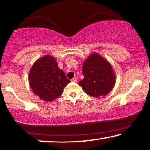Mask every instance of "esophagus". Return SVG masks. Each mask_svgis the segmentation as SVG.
Listing matches in <instances>:
<instances>
[{
  "mask_svg": "<svg viewBox=\"0 0 150 150\" xmlns=\"http://www.w3.org/2000/svg\"><path fill=\"white\" fill-rule=\"evenodd\" d=\"M76 81H77V80H76V79L75 77L71 79V82H73V83H76Z\"/></svg>",
  "mask_w": 150,
  "mask_h": 150,
  "instance_id": "34e87169",
  "label": "esophagus"
}]
</instances>
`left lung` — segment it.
I'll list each match as a JSON object with an SVG mask.
<instances>
[{"label": "left lung", "instance_id": "1", "mask_svg": "<svg viewBox=\"0 0 150 150\" xmlns=\"http://www.w3.org/2000/svg\"><path fill=\"white\" fill-rule=\"evenodd\" d=\"M84 79L79 82L84 91L93 97L106 96L115 83L111 65L97 53L88 57L83 66Z\"/></svg>", "mask_w": 150, "mask_h": 150}]
</instances>
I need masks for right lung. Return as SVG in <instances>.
Returning a JSON list of instances; mask_svg holds the SVG:
<instances>
[{
    "label": "right lung",
    "mask_w": 150,
    "mask_h": 150,
    "mask_svg": "<svg viewBox=\"0 0 150 150\" xmlns=\"http://www.w3.org/2000/svg\"><path fill=\"white\" fill-rule=\"evenodd\" d=\"M30 87L40 99L50 102L59 98L70 81L59 69L54 57L46 55L38 59L30 69Z\"/></svg>",
    "instance_id": "1"
}]
</instances>
